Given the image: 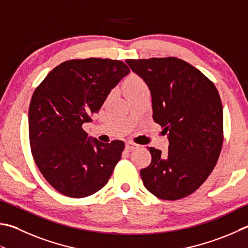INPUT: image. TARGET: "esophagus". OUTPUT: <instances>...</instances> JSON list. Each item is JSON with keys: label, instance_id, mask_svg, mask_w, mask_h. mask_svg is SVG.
<instances>
[{"label": "esophagus", "instance_id": "34e87169", "mask_svg": "<svg viewBox=\"0 0 248 248\" xmlns=\"http://www.w3.org/2000/svg\"><path fill=\"white\" fill-rule=\"evenodd\" d=\"M139 145L136 143L133 142H127L125 143V148H127L128 151H132V150H136V148H138Z\"/></svg>", "mask_w": 248, "mask_h": 248}]
</instances>
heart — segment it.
I'll list each match as a JSON object with an SVG mask.
<instances>
[{"label": "heart", "mask_w": 248, "mask_h": 248, "mask_svg": "<svg viewBox=\"0 0 248 248\" xmlns=\"http://www.w3.org/2000/svg\"><path fill=\"white\" fill-rule=\"evenodd\" d=\"M145 88V83L143 82L141 78H139L138 76H130V77L125 80L124 82V91H136V90Z\"/></svg>", "instance_id": "heart-1"}]
</instances>
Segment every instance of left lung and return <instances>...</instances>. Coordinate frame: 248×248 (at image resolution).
Returning a JSON list of instances; mask_svg holds the SVG:
<instances>
[{
  "mask_svg": "<svg viewBox=\"0 0 248 248\" xmlns=\"http://www.w3.org/2000/svg\"><path fill=\"white\" fill-rule=\"evenodd\" d=\"M150 89L153 119L164 128L167 153L150 147L141 178L152 194L175 201L195 192L215 168L223 142L222 104L215 84L175 57L127 60Z\"/></svg>",
  "mask_w": 248,
  "mask_h": 248,
  "instance_id": "1",
  "label": "left lung"
}]
</instances>
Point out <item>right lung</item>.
<instances>
[{
	"label": "right lung",
	"mask_w": 248,
	"mask_h": 248,
	"mask_svg": "<svg viewBox=\"0 0 248 248\" xmlns=\"http://www.w3.org/2000/svg\"><path fill=\"white\" fill-rule=\"evenodd\" d=\"M129 73L124 62L108 58L67 61L33 92L28 114L31 153L43 177L62 194L87 197L108 182L124 143L88 138L82 124Z\"/></svg>",
	"instance_id": "right-lung-1"
}]
</instances>
